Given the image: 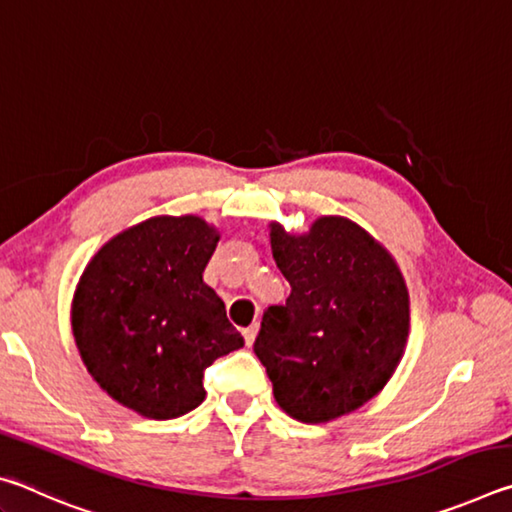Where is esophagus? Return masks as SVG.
Instances as JSON below:
<instances>
[{"label":"esophagus","mask_w":512,"mask_h":512,"mask_svg":"<svg viewBox=\"0 0 512 512\" xmlns=\"http://www.w3.org/2000/svg\"><path fill=\"white\" fill-rule=\"evenodd\" d=\"M255 336H257V323L244 329V339H246V345H253V343H255Z\"/></svg>","instance_id":"1"}]
</instances>
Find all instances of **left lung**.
<instances>
[{
    "label": "left lung",
    "mask_w": 512,
    "mask_h": 512,
    "mask_svg": "<svg viewBox=\"0 0 512 512\" xmlns=\"http://www.w3.org/2000/svg\"><path fill=\"white\" fill-rule=\"evenodd\" d=\"M271 250L291 293L264 311L253 350L291 418H341L372 400L402 359L411 320L404 277L343 216H320L305 235L271 223Z\"/></svg>",
    "instance_id": "left-lung-1"
}]
</instances>
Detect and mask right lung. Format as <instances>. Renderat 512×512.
<instances>
[{
  "label": "right lung",
  "mask_w": 512,
  "mask_h": 512,
  "mask_svg": "<svg viewBox=\"0 0 512 512\" xmlns=\"http://www.w3.org/2000/svg\"><path fill=\"white\" fill-rule=\"evenodd\" d=\"M219 230L201 216H153L90 259L72 302L85 368L112 400L171 420L205 400V368L244 348L203 282Z\"/></svg>",
  "instance_id": "add662e5"
}]
</instances>
